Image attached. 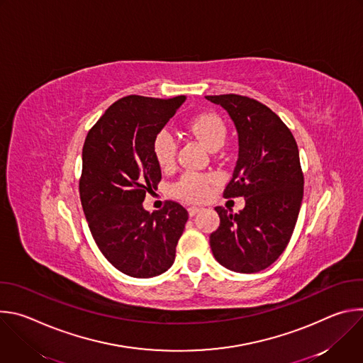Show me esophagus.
Wrapping results in <instances>:
<instances>
[{"label": "esophagus", "instance_id": "obj_1", "mask_svg": "<svg viewBox=\"0 0 363 363\" xmlns=\"http://www.w3.org/2000/svg\"><path fill=\"white\" fill-rule=\"evenodd\" d=\"M199 211H201V206H189V208H188V213H189L191 217H194V216L198 214Z\"/></svg>", "mask_w": 363, "mask_h": 363}]
</instances>
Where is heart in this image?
Wrapping results in <instances>:
<instances>
[{"label":"heart","instance_id":"heart-1","mask_svg":"<svg viewBox=\"0 0 363 363\" xmlns=\"http://www.w3.org/2000/svg\"><path fill=\"white\" fill-rule=\"evenodd\" d=\"M186 130L198 138L210 150H217L223 146L227 135L223 119L216 113H199L186 122ZM155 161L164 169L171 168L175 162L177 140L168 130H161L152 142ZM211 178L188 172L175 185L174 192L189 201H198L208 195Z\"/></svg>","mask_w":363,"mask_h":363}]
</instances>
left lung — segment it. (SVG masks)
<instances>
[{"mask_svg":"<svg viewBox=\"0 0 363 363\" xmlns=\"http://www.w3.org/2000/svg\"><path fill=\"white\" fill-rule=\"evenodd\" d=\"M205 99L228 113L238 135V160L224 196L245 199L237 214L216 208L220 227L210 235L211 251L231 272H262L281 255L298 217L304 181L297 143L260 101L240 94Z\"/></svg>","mask_w":363,"mask_h":363,"instance_id":"obj_1","label":"left lung"}]
</instances>
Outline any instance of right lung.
Masks as SVG:
<instances>
[{
  "label": "right lung",
  "instance_id": "right-lung-1",
  "mask_svg": "<svg viewBox=\"0 0 363 363\" xmlns=\"http://www.w3.org/2000/svg\"><path fill=\"white\" fill-rule=\"evenodd\" d=\"M184 101L185 96L122 97L84 140L80 199L90 233L108 262L130 277L165 273L188 220L174 201L152 214L142 205L162 178L152 142Z\"/></svg>",
  "mask_w": 363,
  "mask_h": 363
}]
</instances>
